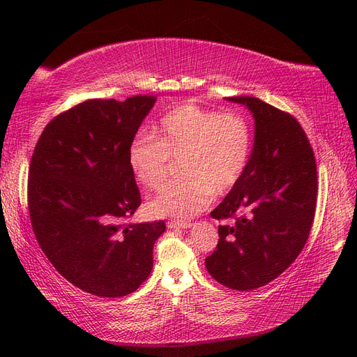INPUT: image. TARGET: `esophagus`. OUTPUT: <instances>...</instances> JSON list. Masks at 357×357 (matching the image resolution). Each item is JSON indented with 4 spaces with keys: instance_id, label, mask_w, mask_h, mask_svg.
Here are the masks:
<instances>
[{
    "instance_id": "esophagus-1",
    "label": "esophagus",
    "mask_w": 357,
    "mask_h": 357,
    "mask_svg": "<svg viewBox=\"0 0 357 357\" xmlns=\"http://www.w3.org/2000/svg\"><path fill=\"white\" fill-rule=\"evenodd\" d=\"M190 222H178V220H168L167 226L169 229H186L190 228Z\"/></svg>"
}]
</instances>
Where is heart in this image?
Segmentation results:
<instances>
[{
	"instance_id": "b5f03b06",
	"label": "heart",
	"mask_w": 357,
	"mask_h": 357,
	"mask_svg": "<svg viewBox=\"0 0 357 357\" xmlns=\"http://www.w3.org/2000/svg\"><path fill=\"white\" fill-rule=\"evenodd\" d=\"M252 126L238 112H218L186 102L168 112L155 137L138 134L128 147V165L135 180L158 190L180 159L183 178L171 183L147 210L155 218L190 219L208 207L213 195L232 190L252 155Z\"/></svg>"
}]
</instances>
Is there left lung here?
<instances>
[{
  "label": "left lung",
  "mask_w": 357,
  "mask_h": 357,
  "mask_svg": "<svg viewBox=\"0 0 357 357\" xmlns=\"http://www.w3.org/2000/svg\"><path fill=\"white\" fill-rule=\"evenodd\" d=\"M255 116V147L241 180L211 211L219 243L205 257L210 275L234 290L273 282L294 264L314 222L317 165L290 113L255 96H229Z\"/></svg>",
  "instance_id": "left-lung-1"
}]
</instances>
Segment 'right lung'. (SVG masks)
Segmentation results:
<instances>
[{
  "label": "right lung",
  "instance_id": "add662e5",
  "mask_svg": "<svg viewBox=\"0 0 357 357\" xmlns=\"http://www.w3.org/2000/svg\"><path fill=\"white\" fill-rule=\"evenodd\" d=\"M155 101H83L52 119L31 158L28 210L41 250L63 278L96 296L137 290L165 231L164 220L126 222L142 204L128 147Z\"/></svg>",
  "mask_w": 357,
  "mask_h": 357
}]
</instances>
